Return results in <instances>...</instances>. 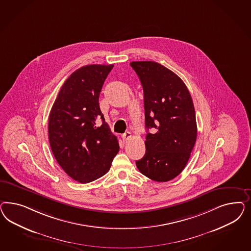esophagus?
I'll use <instances>...</instances> for the list:
<instances>
[{
  "mask_svg": "<svg viewBox=\"0 0 251 251\" xmlns=\"http://www.w3.org/2000/svg\"><path fill=\"white\" fill-rule=\"evenodd\" d=\"M131 138V133L129 131H126L123 135H122V140L123 141H128Z\"/></svg>",
  "mask_w": 251,
  "mask_h": 251,
  "instance_id": "1",
  "label": "esophagus"
}]
</instances>
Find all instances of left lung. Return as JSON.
Returning <instances> with one entry per match:
<instances>
[{
  "mask_svg": "<svg viewBox=\"0 0 251 251\" xmlns=\"http://www.w3.org/2000/svg\"><path fill=\"white\" fill-rule=\"evenodd\" d=\"M144 88L145 154L137 160L139 171L166 182L182 172L197 139V123L190 92L182 80L155 61H131Z\"/></svg>",
  "mask_w": 251,
  "mask_h": 251,
  "instance_id": "8db88e82",
  "label": "left lung"
}]
</instances>
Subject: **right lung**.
<instances>
[{
	"label": "right lung",
	"mask_w": 251,
	"mask_h": 251,
	"mask_svg": "<svg viewBox=\"0 0 251 251\" xmlns=\"http://www.w3.org/2000/svg\"><path fill=\"white\" fill-rule=\"evenodd\" d=\"M113 66L92 64L76 70L61 86L50 113L49 140L54 157L78 182H92L105 175L120 150L99 103Z\"/></svg>",
	"instance_id": "1"
}]
</instances>
